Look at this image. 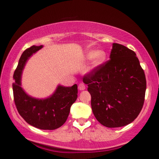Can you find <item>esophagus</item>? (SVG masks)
Listing matches in <instances>:
<instances>
[{"label":"esophagus","instance_id":"obj_1","mask_svg":"<svg viewBox=\"0 0 159 159\" xmlns=\"http://www.w3.org/2000/svg\"><path fill=\"white\" fill-rule=\"evenodd\" d=\"M85 88H86V86L84 85V84H83V83L79 84V85H78V90H84Z\"/></svg>","mask_w":159,"mask_h":159}]
</instances>
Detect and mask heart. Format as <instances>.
I'll return each mask as SVG.
<instances>
[{"label": "heart", "instance_id": "heart-1", "mask_svg": "<svg viewBox=\"0 0 159 159\" xmlns=\"http://www.w3.org/2000/svg\"><path fill=\"white\" fill-rule=\"evenodd\" d=\"M85 59L89 61L92 60L90 65L91 70H94L104 64L107 59V54L102 50H90L85 54Z\"/></svg>", "mask_w": 159, "mask_h": 159}]
</instances>
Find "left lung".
<instances>
[{"label":"left lung","instance_id":"obj_1","mask_svg":"<svg viewBox=\"0 0 159 159\" xmlns=\"http://www.w3.org/2000/svg\"><path fill=\"white\" fill-rule=\"evenodd\" d=\"M83 81L91 95L93 113L104 126H124L140 114L147 81L136 54L127 47L113 43L110 60Z\"/></svg>","mask_w":159,"mask_h":159}]
</instances>
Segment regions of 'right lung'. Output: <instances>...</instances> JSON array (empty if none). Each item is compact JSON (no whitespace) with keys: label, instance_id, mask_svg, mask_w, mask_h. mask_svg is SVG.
<instances>
[{"label":"right lung","instance_id":"1","mask_svg":"<svg viewBox=\"0 0 159 159\" xmlns=\"http://www.w3.org/2000/svg\"><path fill=\"white\" fill-rule=\"evenodd\" d=\"M33 45L26 49L20 57L13 75L14 102L19 114L27 123L43 130H54L66 121L70 107L78 97V86L58 85L54 93L45 98L29 96L21 87V75L27 60L43 48Z\"/></svg>","mask_w":159,"mask_h":159}]
</instances>
